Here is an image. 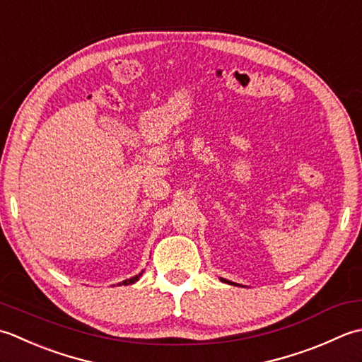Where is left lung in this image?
<instances>
[{
    "instance_id": "left-lung-1",
    "label": "left lung",
    "mask_w": 362,
    "mask_h": 362,
    "mask_svg": "<svg viewBox=\"0 0 362 362\" xmlns=\"http://www.w3.org/2000/svg\"><path fill=\"white\" fill-rule=\"evenodd\" d=\"M222 281H225V283H230V281H226V279H222ZM230 284H233V283H230Z\"/></svg>"
}]
</instances>
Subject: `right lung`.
<instances>
[{"label":"right lung","instance_id":"right-lung-1","mask_svg":"<svg viewBox=\"0 0 362 362\" xmlns=\"http://www.w3.org/2000/svg\"><path fill=\"white\" fill-rule=\"evenodd\" d=\"M140 275H142V274H139V275H136V276H132V278H129V279H124V281L122 283L123 286H128V284H134L136 281H137V279L140 278Z\"/></svg>","mask_w":362,"mask_h":362}]
</instances>
